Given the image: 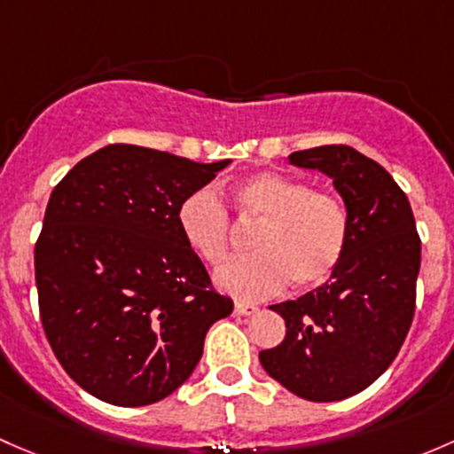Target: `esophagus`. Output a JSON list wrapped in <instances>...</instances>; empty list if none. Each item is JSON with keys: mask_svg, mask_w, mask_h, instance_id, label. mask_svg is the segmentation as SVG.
<instances>
[{"mask_svg": "<svg viewBox=\"0 0 454 454\" xmlns=\"http://www.w3.org/2000/svg\"><path fill=\"white\" fill-rule=\"evenodd\" d=\"M233 310H236V315H240V317H249V315H255L260 308L255 306V303H249V301H236Z\"/></svg>", "mask_w": 454, "mask_h": 454, "instance_id": "obj_1", "label": "esophagus"}]
</instances>
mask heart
I'll return each instance as SVG.
<instances>
[{"mask_svg":"<svg viewBox=\"0 0 454 454\" xmlns=\"http://www.w3.org/2000/svg\"><path fill=\"white\" fill-rule=\"evenodd\" d=\"M231 199L242 221L260 223L254 233L258 254L227 262L216 273L221 291L262 299L288 282L297 291H308L339 269L349 242V216L339 196L279 172H258L238 181ZM176 225L200 260L212 266L225 262L233 223L214 190L200 188L185 196L176 209Z\"/></svg>","mask_w":454,"mask_h":454,"instance_id":"heart-1","label":"heart"}]
</instances>
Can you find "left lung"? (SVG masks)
I'll return each instance as SVG.
<instances>
[{
  "instance_id": "left-lung-1",
  "label": "left lung",
  "mask_w": 454,
  "mask_h": 454,
  "mask_svg": "<svg viewBox=\"0 0 454 454\" xmlns=\"http://www.w3.org/2000/svg\"><path fill=\"white\" fill-rule=\"evenodd\" d=\"M293 166L334 181L349 216V242L324 286L270 306L286 321L260 363L291 394L334 402L367 389L398 356L415 312L422 242L394 176L343 144L297 151Z\"/></svg>"
}]
</instances>
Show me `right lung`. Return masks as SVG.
<instances>
[{
    "instance_id": "obj_1",
    "label": "right lung",
    "mask_w": 454,
    "mask_h": 454,
    "mask_svg": "<svg viewBox=\"0 0 454 454\" xmlns=\"http://www.w3.org/2000/svg\"><path fill=\"white\" fill-rule=\"evenodd\" d=\"M229 163L109 144L52 190L35 247L39 312L76 385L115 406L179 389L212 324L231 315L176 225V209Z\"/></svg>"
}]
</instances>
